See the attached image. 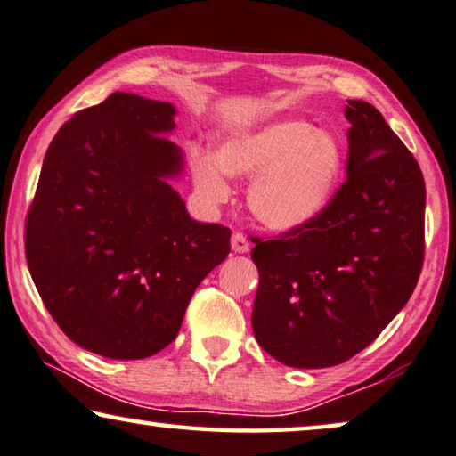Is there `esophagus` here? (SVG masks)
<instances>
[{"instance_id":"1","label":"esophagus","mask_w":456,"mask_h":456,"mask_svg":"<svg viewBox=\"0 0 456 456\" xmlns=\"http://www.w3.org/2000/svg\"><path fill=\"white\" fill-rule=\"evenodd\" d=\"M250 248V240L244 236L242 232H234L232 234V250L234 253H248Z\"/></svg>"}]
</instances>
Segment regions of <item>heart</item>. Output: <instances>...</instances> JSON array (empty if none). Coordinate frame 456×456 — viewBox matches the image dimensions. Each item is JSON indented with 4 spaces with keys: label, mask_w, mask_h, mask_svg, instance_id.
I'll return each instance as SVG.
<instances>
[{
    "label": "heart",
    "mask_w": 456,
    "mask_h": 456,
    "mask_svg": "<svg viewBox=\"0 0 456 456\" xmlns=\"http://www.w3.org/2000/svg\"><path fill=\"white\" fill-rule=\"evenodd\" d=\"M226 176L250 179L248 208L267 228L306 226L331 203L343 170L341 142L300 118H277L224 140L214 160L191 162L195 189L212 206L228 200Z\"/></svg>",
    "instance_id": "obj_1"
}]
</instances>
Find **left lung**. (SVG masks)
Wrapping results in <instances>:
<instances>
[{"label": "left lung", "instance_id": "obj_1", "mask_svg": "<svg viewBox=\"0 0 456 456\" xmlns=\"http://www.w3.org/2000/svg\"><path fill=\"white\" fill-rule=\"evenodd\" d=\"M347 102V179L319 217L250 250L255 338L292 368L343 364L370 346L424 265L419 164L372 104Z\"/></svg>", "mask_w": 456, "mask_h": 456}]
</instances>
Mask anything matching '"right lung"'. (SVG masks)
I'll list each match as a JSON object with an SVG mask.
<instances>
[{
    "label": "right lung",
    "instance_id": "add662e5",
    "mask_svg": "<svg viewBox=\"0 0 456 456\" xmlns=\"http://www.w3.org/2000/svg\"><path fill=\"white\" fill-rule=\"evenodd\" d=\"M175 107L113 92L53 137L24 247L59 329L113 360L150 358L179 335L191 296L230 253V228L191 220L167 183L183 168Z\"/></svg>",
    "mask_w": 456,
    "mask_h": 456
}]
</instances>
